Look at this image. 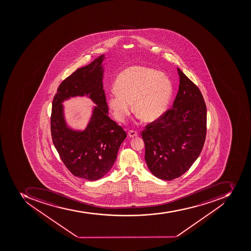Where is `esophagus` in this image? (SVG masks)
I'll use <instances>...</instances> for the list:
<instances>
[{
	"mask_svg": "<svg viewBox=\"0 0 251 251\" xmlns=\"http://www.w3.org/2000/svg\"><path fill=\"white\" fill-rule=\"evenodd\" d=\"M128 136H130V137H134V136H136L138 135V132H137L136 130L130 129V130L128 131Z\"/></svg>",
	"mask_w": 251,
	"mask_h": 251,
	"instance_id": "esophagus-1",
	"label": "esophagus"
}]
</instances>
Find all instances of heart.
I'll return each instance as SVG.
<instances>
[{
	"label": "heart",
	"mask_w": 251,
	"mask_h": 251,
	"mask_svg": "<svg viewBox=\"0 0 251 251\" xmlns=\"http://www.w3.org/2000/svg\"><path fill=\"white\" fill-rule=\"evenodd\" d=\"M109 96V107L115 119L123 122L133 108L145 122L162 116L172 96V83L165 74L148 67H132L123 71Z\"/></svg>",
	"instance_id": "b5f03b06"
}]
</instances>
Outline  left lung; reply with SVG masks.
<instances>
[{
	"mask_svg": "<svg viewBox=\"0 0 251 251\" xmlns=\"http://www.w3.org/2000/svg\"><path fill=\"white\" fill-rule=\"evenodd\" d=\"M180 85L172 108L141 132L145 160L156 177L172 180L187 172L206 136V106L200 89L179 68Z\"/></svg>",
	"mask_w": 251,
	"mask_h": 251,
	"instance_id": "left-lung-1",
	"label": "left lung"
}]
</instances>
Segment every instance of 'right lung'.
I'll use <instances>...</instances> for the list:
<instances>
[{
    "label": "right lung",
    "instance_id": "add662e5",
    "mask_svg": "<svg viewBox=\"0 0 251 251\" xmlns=\"http://www.w3.org/2000/svg\"><path fill=\"white\" fill-rule=\"evenodd\" d=\"M102 55L63 80L52 100L51 135L55 149L74 176L96 180L103 177L115 163L121 144L127 136L123 127L109 118L103 90ZM87 95L98 105L85 131L68 128L61 102L70 97Z\"/></svg>",
    "mask_w": 251,
    "mask_h": 251
}]
</instances>
